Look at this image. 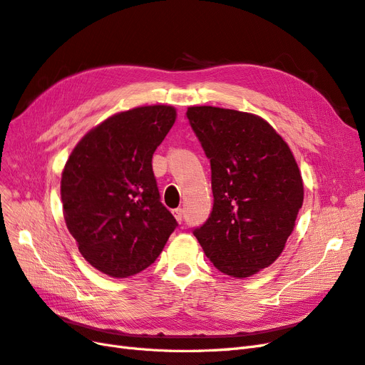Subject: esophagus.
Returning <instances> with one entry per match:
<instances>
[{"label": "esophagus", "mask_w": 365, "mask_h": 365, "mask_svg": "<svg viewBox=\"0 0 365 365\" xmlns=\"http://www.w3.org/2000/svg\"><path fill=\"white\" fill-rule=\"evenodd\" d=\"M173 216H175V219L178 220V222L181 224V220H182V210H181V208H175V210H173Z\"/></svg>", "instance_id": "esophagus-1"}]
</instances>
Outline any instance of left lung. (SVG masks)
<instances>
[{
    "label": "left lung",
    "instance_id": "8db88e82",
    "mask_svg": "<svg viewBox=\"0 0 365 365\" xmlns=\"http://www.w3.org/2000/svg\"><path fill=\"white\" fill-rule=\"evenodd\" d=\"M187 118L212 165L215 197L193 235L220 272L250 277L277 260L294 231L304 196L300 169L259 115L190 106Z\"/></svg>",
    "mask_w": 365,
    "mask_h": 365
}]
</instances>
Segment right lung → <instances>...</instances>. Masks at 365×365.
Instances as JSON below:
<instances>
[{
    "label": "right lung",
    "mask_w": 365,
    "mask_h": 365,
    "mask_svg": "<svg viewBox=\"0 0 365 365\" xmlns=\"http://www.w3.org/2000/svg\"><path fill=\"white\" fill-rule=\"evenodd\" d=\"M175 118L168 105L114 114L83 135L65 164V224L85 260L109 277L146 269L178 227L152 170L153 152Z\"/></svg>",
    "instance_id": "1"
}]
</instances>
